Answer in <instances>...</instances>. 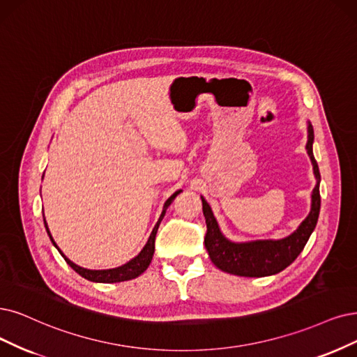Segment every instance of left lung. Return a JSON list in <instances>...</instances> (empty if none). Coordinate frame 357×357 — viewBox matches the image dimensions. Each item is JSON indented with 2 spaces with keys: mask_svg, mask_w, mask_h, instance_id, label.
I'll list each match as a JSON object with an SVG mask.
<instances>
[{
  "mask_svg": "<svg viewBox=\"0 0 357 357\" xmlns=\"http://www.w3.org/2000/svg\"><path fill=\"white\" fill-rule=\"evenodd\" d=\"M313 126L307 121L306 150L313 166L316 185L310 195L312 203L309 215L300 223L294 232L284 236V238L252 240L240 243L227 238L219 228V223L213 215L212 207H210V204L202 195L203 215L206 218L207 225L204 245L210 260L215 263L216 268L232 275L248 276V278H261V276L280 273L287 266L291 265L297 259V256L303 252V248H305L306 243L309 241L316 223H318L321 212V174L318 163H316L313 155Z\"/></svg>",
  "mask_w": 357,
  "mask_h": 357,
  "instance_id": "1",
  "label": "left lung"
}]
</instances>
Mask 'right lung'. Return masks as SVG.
<instances>
[{"mask_svg":"<svg viewBox=\"0 0 357 357\" xmlns=\"http://www.w3.org/2000/svg\"><path fill=\"white\" fill-rule=\"evenodd\" d=\"M44 178V176H43ZM182 192V190H178L176 192L172 194L169 199L165 202V206H163V210H162V215L160 218H158L157 223L154 225L151 234H150V238L147 241V244H145L142 247L141 252L138 253V256H135L134 259H130L129 261H126L125 265L122 266H117V268H113V269H86V268H82V266H77L76 263H73L70 259L66 257L63 255L61 250L59 248V245L56 244L54 238H52V235L48 229V225L45 222V218H44V225H45V229H47V234L50 236L51 243L54 244V247L59 250V253L64 257V260L68 261V265L76 271L79 275L82 276V278L88 280V281H92V282H102V284H113V282H122V281H129V280H134L137 278V276H139L141 273H144L145 271H147V268L150 266V263L153 260V255H154V240H155V234H157V229H158V225H160V222L163 220L165 215H166V210L167 207L172 204V202L175 200V197Z\"/></svg>","mask_w":357,"mask_h":357,"instance_id":"add662e5","label":"right lung"}]
</instances>
